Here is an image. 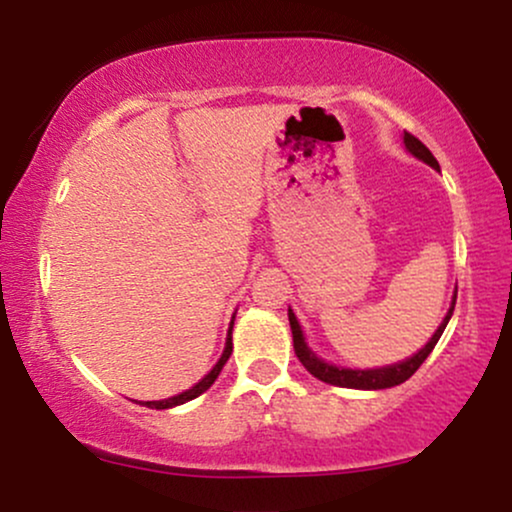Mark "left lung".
I'll list each match as a JSON object with an SVG mask.
<instances>
[{"instance_id":"left-lung-1","label":"left lung","mask_w":512,"mask_h":512,"mask_svg":"<svg viewBox=\"0 0 512 512\" xmlns=\"http://www.w3.org/2000/svg\"><path fill=\"white\" fill-rule=\"evenodd\" d=\"M404 144H407V149L414 154L416 158H421V161H426L428 166L438 168V161L436 156L428 151V146L424 142H419V139L414 137V134L404 132ZM457 298V293H455ZM452 308H455V303L450 305L448 315H445L443 325L438 327L436 334L431 337V342H428L424 349L419 351V354H414L407 361L402 363H395V366H387V368H375V370H349V368H337V366H330V363L320 361L313 351L308 349L303 342V332H301V325H298L296 315L289 310V322H291V332H293V351H296L298 361L303 363L305 370H308L310 375H315L317 380H322V383H330V385H337V387H354V390H385V387H395V385H402L404 380H409L411 375L419 370L421 363L426 361L428 354L433 351V346L438 344L440 334H443L445 325H448L450 315H452Z\"/></svg>"}]
</instances>
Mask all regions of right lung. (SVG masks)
I'll return each mask as SVG.
<instances>
[{"label": "right lung", "instance_id": "right-lung-1", "mask_svg": "<svg viewBox=\"0 0 512 512\" xmlns=\"http://www.w3.org/2000/svg\"><path fill=\"white\" fill-rule=\"evenodd\" d=\"M231 351H233V342H231V332H228V342H226V349H223V356L219 358V363H216V366L211 368L209 375H204V378L199 380V383H197L195 387H192V390L182 392V395H178V397L163 399V402H146V407H149V409H170V407H178V404L190 402V399L199 397V395H202V392H207L209 387L214 385V380L219 378L221 368L226 366V361H228V356H231Z\"/></svg>", "mask_w": 512, "mask_h": 512}]
</instances>
